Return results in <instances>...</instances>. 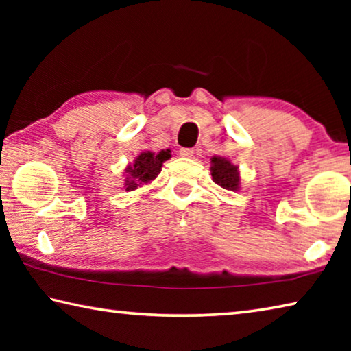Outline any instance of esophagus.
Masks as SVG:
<instances>
[{"instance_id":"34e87169","label":"esophagus","mask_w":351,"mask_h":351,"mask_svg":"<svg viewBox=\"0 0 351 351\" xmlns=\"http://www.w3.org/2000/svg\"><path fill=\"white\" fill-rule=\"evenodd\" d=\"M193 153H195L193 148H181L180 156H182V158H192Z\"/></svg>"}]
</instances>
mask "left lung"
Instances as JSON below:
<instances>
[{
    "mask_svg": "<svg viewBox=\"0 0 351 351\" xmlns=\"http://www.w3.org/2000/svg\"><path fill=\"white\" fill-rule=\"evenodd\" d=\"M210 164L213 182H217L219 187L226 190H232V192L240 189V173L237 165L221 156H213Z\"/></svg>",
    "mask_w": 351,
    "mask_h": 351,
    "instance_id": "obj_1",
    "label": "left lung"
}]
</instances>
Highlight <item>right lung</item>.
<instances>
[{
  "label": "right lung",
  "mask_w": 351,
  "mask_h": 351,
  "mask_svg": "<svg viewBox=\"0 0 351 351\" xmlns=\"http://www.w3.org/2000/svg\"><path fill=\"white\" fill-rule=\"evenodd\" d=\"M170 158V150H162L158 154L152 152H142L138 158L134 159L133 164H130L125 169V182H123V187H125L127 192H132V190L138 189L141 184H147L153 181L154 178L159 175L164 161H167Z\"/></svg>",
  "instance_id": "add662e5"
}]
</instances>
